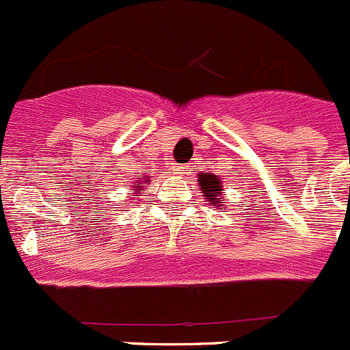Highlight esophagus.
<instances>
[{"instance_id":"obj_1","label":"esophagus","mask_w":350,"mask_h":350,"mask_svg":"<svg viewBox=\"0 0 350 350\" xmlns=\"http://www.w3.org/2000/svg\"><path fill=\"white\" fill-rule=\"evenodd\" d=\"M172 172L175 173V175H178V177H184V175H187V173H189V168H187V166H173L172 168Z\"/></svg>"}]
</instances>
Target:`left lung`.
Segmentation results:
<instances>
[{
  "instance_id": "left-lung-1",
  "label": "left lung",
  "mask_w": 350,
  "mask_h": 350,
  "mask_svg": "<svg viewBox=\"0 0 350 350\" xmlns=\"http://www.w3.org/2000/svg\"><path fill=\"white\" fill-rule=\"evenodd\" d=\"M198 185L202 196L212 205V208H226V196L222 178L213 173H198Z\"/></svg>"
}]
</instances>
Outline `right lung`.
Instances as JSON below:
<instances>
[{
  "label": "right lung",
  "instance_id": "obj_1",
  "mask_svg": "<svg viewBox=\"0 0 350 350\" xmlns=\"http://www.w3.org/2000/svg\"><path fill=\"white\" fill-rule=\"evenodd\" d=\"M145 182H150V177L138 178V180L135 182V184L131 185V189H133V196H137V198H135V200H138V196H142V193H144V191H145V187H147V185H144Z\"/></svg>",
  "mask_w": 350,
  "mask_h": 350
}]
</instances>
